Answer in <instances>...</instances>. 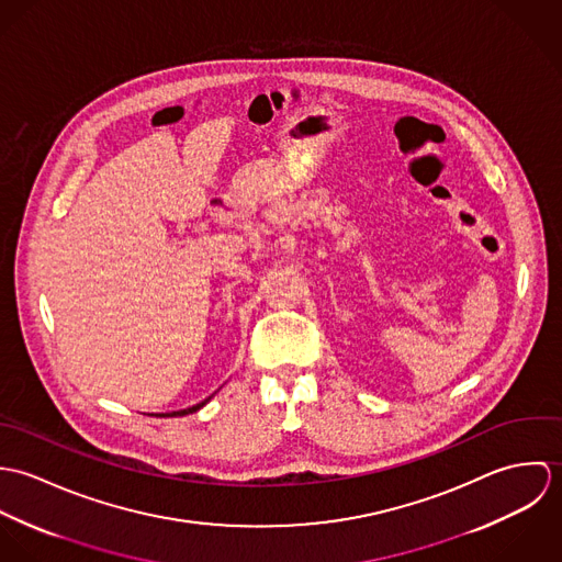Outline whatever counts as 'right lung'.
Instances as JSON below:
<instances>
[{
    "label": "right lung",
    "instance_id": "1",
    "mask_svg": "<svg viewBox=\"0 0 562 562\" xmlns=\"http://www.w3.org/2000/svg\"><path fill=\"white\" fill-rule=\"evenodd\" d=\"M207 401L199 402V404H194V406H190V408H183V411H172V413H164L161 417H177V415H188V413H194V411H199L203 404Z\"/></svg>",
    "mask_w": 562,
    "mask_h": 562
}]
</instances>
